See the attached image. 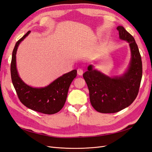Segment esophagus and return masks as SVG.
Masks as SVG:
<instances>
[{
	"mask_svg": "<svg viewBox=\"0 0 152 152\" xmlns=\"http://www.w3.org/2000/svg\"><path fill=\"white\" fill-rule=\"evenodd\" d=\"M83 73H84V72H83V70H82V69H81V68L77 69V74L79 75H82Z\"/></svg>",
	"mask_w": 152,
	"mask_h": 152,
	"instance_id": "esophagus-1",
	"label": "esophagus"
}]
</instances>
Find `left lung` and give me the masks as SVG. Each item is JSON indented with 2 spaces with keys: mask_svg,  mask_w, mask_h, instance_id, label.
I'll use <instances>...</instances> for the list:
<instances>
[{
  "mask_svg": "<svg viewBox=\"0 0 152 152\" xmlns=\"http://www.w3.org/2000/svg\"><path fill=\"white\" fill-rule=\"evenodd\" d=\"M119 38L129 44L131 58L127 71L110 77L90 65L83 77L89 91L91 105L100 113H116L128 107L138 94L142 78V61L134 37L122 26L117 28Z\"/></svg>",
  "mask_w": 152,
  "mask_h": 152,
  "instance_id": "1",
  "label": "left lung"
}]
</instances>
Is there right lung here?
<instances>
[{
    "label": "right lung",
    "mask_w": 152,
    "mask_h": 152,
    "mask_svg": "<svg viewBox=\"0 0 152 152\" xmlns=\"http://www.w3.org/2000/svg\"><path fill=\"white\" fill-rule=\"evenodd\" d=\"M30 33L28 31L18 40L13 49L11 63L12 84L18 98L25 107L44 114L56 113L60 111L65 103L68 89L77 76V70L65 73L44 87H33L25 84L18 74L16 55L20 44Z\"/></svg>",
    "instance_id": "add662e5"
}]
</instances>
